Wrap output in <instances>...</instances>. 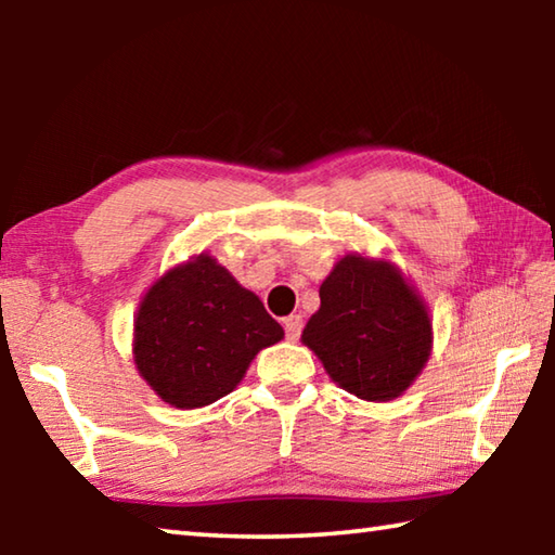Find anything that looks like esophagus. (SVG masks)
<instances>
[{
    "mask_svg": "<svg viewBox=\"0 0 555 555\" xmlns=\"http://www.w3.org/2000/svg\"><path fill=\"white\" fill-rule=\"evenodd\" d=\"M284 331H286L288 340H298L300 331H304V318L296 315V313H291L288 318H284Z\"/></svg>",
    "mask_w": 555,
    "mask_h": 555,
    "instance_id": "esophagus-1",
    "label": "esophagus"
}]
</instances>
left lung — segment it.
<instances>
[{"mask_svg": "<svg viewBox=\"0 0 555 555\" xmlns=\"http://www.w3.org/2000/svg\"><path fill=\"white\" fill-rule=\"evenodd\" d=\"M300 340L337 387L364 401H391L426 367L434 325L399 267L345 255L321 284V308Z\"/></svg>", "mask_w": 555, "mask_h": 555, "instance_id": "1", "label": "left lung"}]
</instances>
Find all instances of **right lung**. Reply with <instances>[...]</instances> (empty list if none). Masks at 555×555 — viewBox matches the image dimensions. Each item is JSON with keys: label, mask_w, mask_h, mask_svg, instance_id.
<instances>
[{"label": "right lung", "mask_w": 555, "mask_h": 555, "mask_svg": "<svg viewBox=\"0 0 555 555\" xmlns=\"http://www.w3.org/2000/svg\"><path fill=\"white\" fill-rule=\"evenodd\" d=\"M284 337L264 304L210 255L168 269L134 318V364L176 409H201L237 387L259 350Z\"/></svg>", "instance_id": "obj_1"}]
</instances>
